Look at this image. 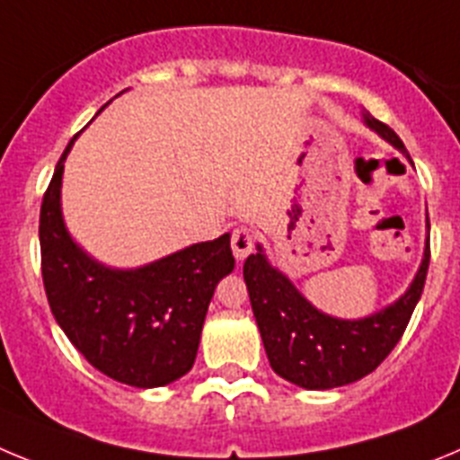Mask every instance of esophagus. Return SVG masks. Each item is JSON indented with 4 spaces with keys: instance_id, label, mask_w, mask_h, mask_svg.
Wrapping results in <instances>:
<instances>
[{
    "instance_id": "obj_1",
    "label": "esophagus",
    "mask_w": 460,
    "mask_h": 460,
    "mask_svg": "<svg viewBox=\"0 0 460 460\" xmlns=\"http://www.w3.org/2000/svg\"><path fill=\"white\" fill-rule=\"evenodd\" d=\"M254 231L247 229V226H238L231 235V250H234V256L238 261L245 259L252 250H254Z\"/></svg>"
}]
</instances>
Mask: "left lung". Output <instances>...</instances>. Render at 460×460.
<instances>
[{"instance_id":"obj_1","label":"left lung","mask_w":460,"mask_h":460,"mask_svg":"<svg viewBox=\"0 0 460 460\" xmlns=\"http://www.w3.org/2000/svg\"><path fill=\"white\" fill-rule=\"evenodd\" d=\"M362 119L367 128L411 160L390 126L369 111H364ZM429 231L426 217L424 256L411 287L392 305L364 318H337L314 307L296 284L272 266L263 247L256 245V254L247 256L243 266V277L272 371L305 390H332L371 374L399 343L424 291L431 259Z\"/></svg>"}]
</instances>
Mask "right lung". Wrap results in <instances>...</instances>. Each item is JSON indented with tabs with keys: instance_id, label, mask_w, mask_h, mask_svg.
<instances>
[{
	"instance_id": "add662e5",
	"label": "right lung",
	"mask_w": 460,
	"mask_h": 460,
	"mask_svg": "<svg viewBox=\"0 0 460 460\" xmlns=\"http://www.w3.org/2000/svg\"><path fill=\"white\" fill-rule=\"evenodd\" d=\"M68 142L40 206V263L49 309L101 374L139 390L192 369L215 287L234 270L231 235L183 247L139 268H110L77 245L61 213Z\"/></svg>"
}]
</instances>
